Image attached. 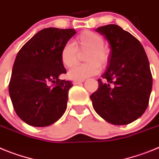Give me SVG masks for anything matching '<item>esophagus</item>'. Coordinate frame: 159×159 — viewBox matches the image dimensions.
<instances>
[{
	"label": "esophagus",
	"instance_id": "esophagus-1",
	"mask_svg": "<svg viewBox=\"0 0 159 159\" xmlns=\"http://www.w3.org/2000/svg\"><path fill=\"white\" fill-rule=\"evenodd\" d=\"M85 81V80H74V81H73V83H74V85H78V84H80V83L81 82H84Z\"/></svg>",
	"mask_w": 159,
	"mask_h": 159
}]
</instances>
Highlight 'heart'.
Listing matches in <instances>:
<instances>
[{"instance_id":"obj_1","label":"heart","mask_w":159,"mask_h":159,"mask_svg":"<svg viewBox=\"0 0 159 159\" xmlns=\"http://www.w3.org/2000/svg\"><path fill=\"white\" fill-rule=\"evenodd\" d=\"M86 51L85 61L88 63L77 66L69 71V78L75 80H83L98 74L101 68L108 64L110 50L104 45L102 35L92 31H84L76 37L74 45L66 43L60 51V59L66 68H71L76 65L78 53Z\"/></svg>"}]
</instances>
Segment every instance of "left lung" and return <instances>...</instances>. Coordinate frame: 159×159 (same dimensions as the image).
I'll return each instance as SVG.
<instances>
[{
	"label": "left lung",
	"instance_id": "8db88e82",
	"mask_svg": "<svg viewBox=\"0 0 159 159\" xmlns=\"http://www.w3.org/2000/svg\"><path fill=\"white\" fill-rule=\"evenodd\" d=\"M96 31L110 44V57L99 86L90 96L94 110L110 124L125 125L147 109L152 89V74L139 41L116 24Z\"/></svg>",
	"mask_w": 159,
	"mask_h": 159
}]
</instances>
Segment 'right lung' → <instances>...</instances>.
I'll return each instance as SVG.
<instances>
[{
    "label": "right lung",
    "instance_id": "1",
    "mask_svg": "<svg viewBox=\"0 0 159 159\" xmlns=\"http://www.w3.org/2000/svg\"><path fill=\"white\" fill-rule=\"evenodd\" d=\"M75 34L72 28H44L17 54L8 91L16 113L26 124L47 127L65 112L73 85L70 81L58 78L66 73L60 51Z\"/></svg>",
    "mask_w": 159,
    "mask_h": 159
}]
</instances>
